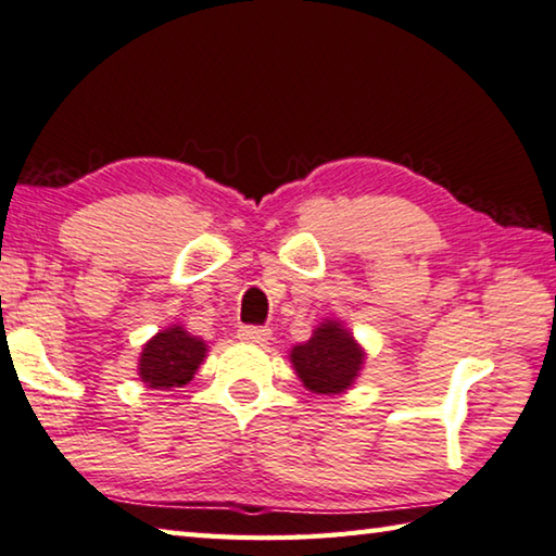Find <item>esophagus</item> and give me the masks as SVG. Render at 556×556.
I'll list each match as a JSON object with an SVG mask.
<instances>
[{"instance_id": "1", "label": "esophagus", "mask_w": 556, "mask_h": 556, "mask_svg": "<svg viewBox=\"0 0 556 556\" xmlns=\"http://www.w3.org/2000/svg\"><path fill=\"white\" fill-rule=\"evenodd\" d=\"M238 338L245 340V343H253V345H263L270 340V330L263 328V326H243L238 330Z\"/></svg>"}]
</instances>
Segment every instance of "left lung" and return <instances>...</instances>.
I'll list each match as a JSON object with an SVG mask.
<instances>
[{"label": "left lung", "mask_w": 556, "mask_h": 556, "mask_svg": "<svg viewBox=\"0 0 556 556\" xmlns=\"http://www.w3.org/2000/svg\"><path fill=\"white\" fill-rule=\"evenodd\" d=\"M290 361L307 390L336 395L353 386L363 365V350L338 323H323L307 343L293 348Z\"/></svg>", "instance_id": "left-lung-1"}]
</instances>
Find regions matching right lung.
<instances>
[{"mask_svg":"<svg viewBox=\"0 0 556 556\" xmlns=\"http://www.w3.org/2000/svg\"><path fill=\"white\" fill-rule=\"evenodd\" d=\"M203 357H206L203 340L176 326L149 340L139 361V375L149 388H181L193 378Z\"/></svg>","mask_w":556,"mask_h":556,"instance_id":"right-lung-1","label":"right lung"}]
</instances>
